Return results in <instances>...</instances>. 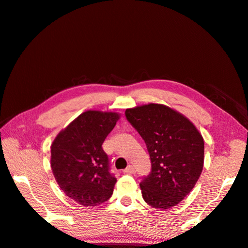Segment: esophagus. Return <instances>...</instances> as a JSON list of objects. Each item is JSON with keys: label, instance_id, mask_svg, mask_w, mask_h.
Wrapping results in <instances>:
<instances>
[{"label": "esophagus", "instance_id": "1", "mask_svg": "<svg viewBox=\"0 0 248 248\" xmlns=\"http://www.w3.org/2000/svg\"><path fill=\"white\" fill-rule=\"evenodd\" d=\"M124 172L125 174H133V172H135V168L133 165H128L127 167L125 168L124 170Z\"/></svg>", "mask_w": 248, "mask_h": 248}]
</instances>
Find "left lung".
Segmentation results:
<instances>
[{
    "label": "left lung",
    "instance_id": "1",
    "mask_svg": "<svg viewBox=\"0 0 248 248\" xmlns=\"http://www.w3.org/2000/svg\"><path fill=\"white\" fill-rule=\"evenodd\" d=\"M126 119L147 144L151 172L140 182L144 202L154 208L176 206L199 180L204 165V139L194 124L161 104L126 109Z\"/></svg>",
    "mask_w": 248,
    "mask_h": 248
}]
</instances>
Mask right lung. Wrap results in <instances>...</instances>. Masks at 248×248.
Instances as JSON below:
<instances>
[{
  "mask_svg": "<svg viewBox=\"0 0 248 248\" xmlns=\"http://www.w3.org/2000/svg\"><path fill=\"white\" fill-rule=\"evenodd\" d=\"M120 119L116 112L88 110L60 130L50 147V167L64 194L83 206L110 199L116 178L102 143Z\"/></svg>",
  "mask_w": 248,
  "mask_h": 248,
  "instance_id": "right-lung-1",
  "label": "right lung"
}]
</instances>
